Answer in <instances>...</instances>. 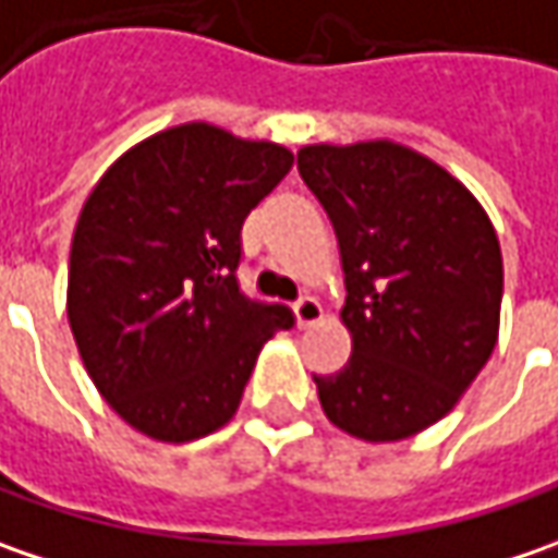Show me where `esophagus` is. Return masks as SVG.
<instances>
[{"label": "esophagus", "mask_w": 558, "mask_h": 558, "mask_svg": "<svg viewBox=\"0 0 558 558\" xmlns=\"http://www.w3.org/2000/svg\"><path fill=\"white\" fill-rule=\"evenodd\" d=\"M293 315H296V325L300 327H312L315 322H322V318H325V308H322L318 300L303 296L300 303H293Z\"/></svg>", "instance_id": "1"}]
</instances>
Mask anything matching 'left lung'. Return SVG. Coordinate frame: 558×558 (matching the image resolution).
Masks as SVG:
<instances>
[{
	"label": "left lung",
	"mask_w": 558,
	"mask_h": 558,
	"mask_svg": "<svg viewBox=\"0 0 558 558\" xmlns=\"http://www.w3.org/2000/svg\"><path fill=\"white\" fill-rule=\"evenodd\" d=\"M333 225L352 359L315 375L330 422L390 444L440 422L497 347L502 255L487 211L440 165L390 140L303 146Z\"/></svg>",
	"instance_id": "8db88e82"
}]
</instances>
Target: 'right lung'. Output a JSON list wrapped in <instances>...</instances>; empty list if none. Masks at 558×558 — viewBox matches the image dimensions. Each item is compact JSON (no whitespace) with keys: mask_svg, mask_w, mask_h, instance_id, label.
<instances>
[{"mask_svg":"<svg viewBox=\"0 0 558 558\" xmlns=\"http://www.w3.org/2000/svg\"><path fill=\"white\" fill-rule=\"evenodd\" d=\"M293 153L211 124L143 140L93 186L71 243L68 322L96 390L140 434L228 424L258 350L293 312L240 290L243 221Z\"/></svg>","mask_w":558,"mask_h":558,"instance_id":"1","label":"right lung"}]
</instances>
